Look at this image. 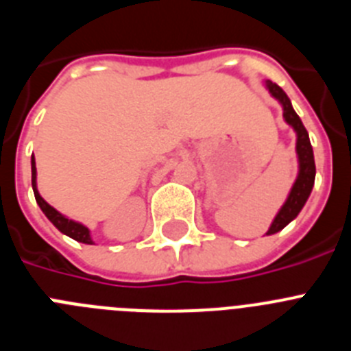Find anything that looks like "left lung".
<instances>
[{
    "label": "left lung",
    "instance_id": "8db88e82",
    "mask_svg": "<svg viewBox=\"0 0 351 351\" xmlns=\"http://www.w3.org/2000/svg\"><path fill=\"white\" fill-rule=\"evenodd\" d=\"M265 86H267V89L271 91V95L274 96L276 100H280V104L283 105L285 121H287L290 126H293V130L297 132V154H299V178H297L295 184L291 188L287 202L281 207V210L278 213L274 221H272L271 228H269L267 235H272L276 234V232L283 230L285 226H287L291 219L297 218V214L300 213V209L304 207L306 200L309 198L313 184H315L316 167L308 130L304 128L302 121H300V117L297 116L293 107H291L290 98L287 96V93H285L278 84L271 82V80H267Z\"/></svg>",
    "mask_w": 351,
    "mask_h": 351
}]
</instances>
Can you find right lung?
I'll return each instance as SVG.
<instances>
[{
  "label": "right lung",
  "instance_id": "obj_1",
  "mask_svg": "<svg viewBox=\"0 0 351 351\" xmlns=\"http://www.w3.org/2000/svg\"><path fill=\"white\" fill-rule=\"evenodd\" d=\"M31 184H33V191H35V198H36V204L40 206V209L43 210V214L51 219L52 225L58 228L60 232H63L64 235L68 237L75 239L79 243L84 244H93L91 241V235H89L88 226L80 225V223L73 221V219H68L66 216H63L61 213L54 209V207L49 206L42 197H40L38 190H36V167H35V158H31Z\"/></svg>",
  "mask_w": 351,
  "mask_h": 351
}]
</instances>
